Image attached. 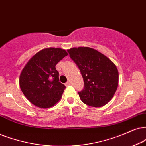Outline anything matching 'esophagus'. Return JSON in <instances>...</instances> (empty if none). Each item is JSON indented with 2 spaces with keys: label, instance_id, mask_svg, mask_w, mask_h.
Segmentation results:
<instances>
[{
  "label": "esophagus",
  "instance_id": "1",
  "mask_svg": "<svg viewBox=\"0 0 146 146\" xmlns=\"http://www.w3.org/2000/svg\"><path fill=\"white\" fill-rule=\"evenodd\" d=\"M70 85H71V81H68V82L65 84V86H70Z\"/></svg>",
  "mask_w": 146,
  "mask_h": 146
}]
</instances>
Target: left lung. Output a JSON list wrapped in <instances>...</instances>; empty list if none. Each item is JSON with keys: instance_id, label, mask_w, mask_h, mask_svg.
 <instances>
[{"instance_id": "1", "label": "left lung", "mask_w": 146, "mask_h": 146, "mask_svg": "<svg viewBox=\"0 0 146 146\" xmlns=\"http://www.w3.org/2000/svg\"><path fill=\"white\" fill-rule=\"evenodd\" d=\"M71 58L84 78V90L78 92L82 101L93 107H101L112 98L119 84V72L109 58L91 48L68 50Z\"/></svg>"}]
</instances>
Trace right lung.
<instances>
[{"label":"right lung","instance_id":"obj_1","mask_svg":"<svg viewBox=\"0 0 146 146\" xmlns=\"http://www.w3.org/2000/svg\"><path fill=\"white\" fill-rule=\"evenodd\" d=\"M68 54L65 50L48 48L36 53L22 70L19 86L27 100L40 108H50L61 98L66 87L59 82L56 65Z\"/></svg>","mask_w":146,"mask_h":146}]
</instances>
